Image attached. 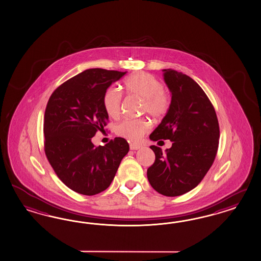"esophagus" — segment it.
Returning a JSON list of instances; mask_svg holds the SVG:
<instances>
[{"mask_svg":"<svg viewBox=\"0 0 261 261\" xmlns=\"http://www.w3.org/2000/svg\"><path fill=\"white\" fill-rule=\"evenodd\" d=\"M140 148H141V146L138 145V144H130L129 145V149H133V150H136V149H139Z\"/></svg>","mask_w":261,"mask_h":261,"instance_id":"obj_1","label":"esophagus"}]
</instances>
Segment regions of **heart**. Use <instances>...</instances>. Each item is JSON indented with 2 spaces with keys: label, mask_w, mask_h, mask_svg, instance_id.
Returning <instances> with one entry per match:
<instances>
[{
  "label": "heart",
  "mask_w": 261,
  "mask_h": 261,
  "mask_svg": "<svg viewBox=\"0 0 261 261\" xmlns=\"http://www.w3.org/2000/svg\"><path fill=\"white\" fill-rule=\"evenodd\" d=\"M124 89L127 94L143 99L142 112L149 113L154 118H162L168 113L171 107L170 93L162 87L155 76L137 72L127 77L124 82ZM122 96L118 90L110 88L103 96V106L108 115L117 118L121 112ZM150 128L147 119H125L116 127V134L130 141H137Z\"/></svg>",
  "instance_id": "1"
}]
</instances>
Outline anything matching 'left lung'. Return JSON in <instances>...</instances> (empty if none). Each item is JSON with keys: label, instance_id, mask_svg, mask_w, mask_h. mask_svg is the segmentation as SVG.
<instances>
[{"label": "left lung", "instance_id": "obj_1", "mask_svg": "<svg viewBox=\"0 0 261 261\" xmlns=\"http://www.w3.org/2000/svg\"><path fill=\"white\" fill-rule=\"evenodd\" d=\"M171 93V107L149 139L172 142L165 152L149 148L155 161L148 169L149 184L159 194L178 196L197 186L215 161L219 142L216 111L200 86L190 76L163 69Z\"/></svg>", "mask_w": 261, "mask_h": 261}]
</instances>
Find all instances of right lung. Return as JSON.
<instances>
[{"label": "right lung", "mask_w": 261, "mask_h": 261, "mask_svg": "<svg viewBox=\"0 0 261 261\" xmlns=\"http://www.w3.org/2000/svg\"><path fill=\"white\" fill-rule=\"evenodd\" d=\"M126 73L87 69L54 90L46 105L45 155L62 182L78 194L94 195L108 189L128 152V143L121 137L98 147L91 141L109 120L106 90Z\"/></svg>", "instance_id": "right-lung-1"}]
</instances>
